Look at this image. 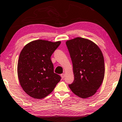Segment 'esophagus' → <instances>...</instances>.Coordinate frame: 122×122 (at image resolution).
<instances>
[{
	"instance_id": "obj_1",
	"label": "esophagus",
	"mask_w": 122,
	"mask_h": 122,
	"mask_svg": "<svg viewBox=\"0 0 122 122\" xmlns=\"http://www.w3.org/2000/svg\"><path fill=\"white\" fill-rule=\"evenodd\" d=\"M61 77L62 78H64L65 77V74H61Z\"/></svg>"
}]
</instances>
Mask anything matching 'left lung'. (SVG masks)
<instances>
[{
	"label": "left lung",
	"mask_w": 122,
	"mask_h": 122,
	"mask_svg": "<svg viewBox=\"0 0 122 122\" xmlns=\"http://www.w3.org/2000/svg\"><path fill=\"white\" fill-rule=\"evenodd\" d=\"M66 45L71 59L74 81L69 85L77 96L86 99L94 95L104 80L105 63L102 51L88 39L77 37Z\"/></svg>",
	"instance_id": "8db88e82"
}]
</instances>
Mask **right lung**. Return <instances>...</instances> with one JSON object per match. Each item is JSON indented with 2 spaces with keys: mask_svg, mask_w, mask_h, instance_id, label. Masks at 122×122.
<instances>
[{
  "mask_svg": "<svg viewBox=\"0 0 122 122\" xmlns=\"http://www.w3.org/2000/svg\"><path fill=\"white\" fill-rule=\"evenodd\" d=\"M61 41L37 40L26 45L18 61L17 74L23 91L35 99L45 98L55 89L61 77L54 72L51 57Z\"/></svg>",
  "mask_w": 122,
  "mask_h": 122,
  "instance_id": "1",
  "label": "right lung"
}]
</instances>
